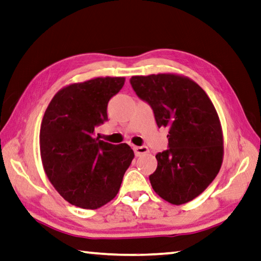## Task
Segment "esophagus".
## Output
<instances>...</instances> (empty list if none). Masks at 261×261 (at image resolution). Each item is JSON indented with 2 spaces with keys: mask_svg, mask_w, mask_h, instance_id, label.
I'll list each match as a JSON object with an SVG mask.
<instances>
[{
  "mask_svg": "<svg viewBox=\"0 0 261 261\" xmlns=\"http://www.w3.org/2000/svg\"><path fill=\"white\" fill-rule=\"evenodd\" d=\"M134 150H135L136 156H141L148 153V148H147L146 146H136L134 147Z\"/></svg>",
  "mask_w": 261,
  "mask_h": 261,
  "instance_id": "34e87169",
  "label": "esophagus"
}]
</instances>
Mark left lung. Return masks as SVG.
Returning a JSON list of instances; mask_svg holds the SVG:
<instances>
[{
    "label": "left lung",
    "mask_w": 261,
    "mask_h": 261,
    "mask_svg": "<svg viewBox=\"0 0 261 261\" xmlns=\"http://www.w3.org/2000/svg\"><path fill=\"white\" fill-rule=\"evenodd\" d=\"M130 83L150 105L158 126L169 129L170 148L156 155L151 187L171 204H185L204 192L221 168L224 137L216 108L204 90L184 75H138Z\"/></svg>",
    "instance_id": "obj_1"
}]
</instances>
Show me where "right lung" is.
Returning <instances> with one entry per match:
<instances>
[{
	"label": "right lung",
	"mask_w": 261,
	"mask_h": 261,
	"mask_svg": "<svg viewBox=\"0 0 261 261\" xmlns=\"http://www.w3.org/2000/svg\"><path fill=\"white\" fill-rule=\"evenodd\" d=\"M124 77H94L60 89L44 113L40 151L44 172L60 196L87 210L107 204L120 191L135 158L126 144L93 138L94 126L107 120L110 99Z\"/></svg>",
	"instance_id": "right-lung-1"
}]
</instances>
